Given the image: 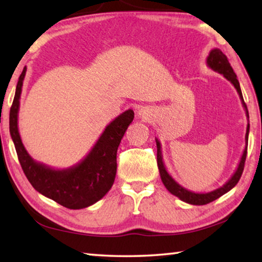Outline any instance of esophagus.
I'll use <instances>...</instances> for the list:
<instances>
[{
	"label": "esophagus",
	"instance_id": "obj_1",
	"mask_svg": "<svg viewBox=\"0 0 262 262\" xmlns=\"http://www.w3.org/2000/svg\"><path fill=\"white\" fill-rule=\"evenodd\" d=\"M137 115H139L140 118H145V115H147V110L143 108V107L139 108V110H137Z\"/></svg>",
	"mask_w": 262,
	"mask_h": 262
}]
</instances>
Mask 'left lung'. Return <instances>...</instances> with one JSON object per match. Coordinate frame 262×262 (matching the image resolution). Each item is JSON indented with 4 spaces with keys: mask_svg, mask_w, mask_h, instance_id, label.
<instances>
[{
    "mask_svg": "<svg viewBox=\"0 0 262 262\" xmlns=\"http://www.w3.org/2000/svg\"><path fill=\"white\" fill-rule=\"evenodd\" d=\"M207 66L210 69L214 70V72H217L223 75V76L228 79V81L231 82L232 85L236 88V90L239 95V98L242 100L243 107L245 108L246 112V117L248 119V111H247V106L244 101L243 95H242V90H241V85H239V82L237 79V75L234 74L233 69L231 66H230L228 57L225 56L223 53H222L221 50L219 48H214L211 50L209 55L207 57ZM248 133H250V122L247 123V128H246V135H245V149H244V152L242 155L241 162L238 164L237 170L234 171V173L232 174L231 178H230L227 183H225L222 187L216 188L211 192L208 193H194L192 190H188L187 188L183 187V186L179 185L177 181L172 178L170 173L166 171V167L164 165L163 162V155H162V145L161 142L156 139V144H157V165H158V170H159V174H161V178L164 186H165L166 189L170 192L171 194H173L174 196L179 198L181 201H184L186 203H189V205H194V206H203L207 205V203H210L212 201H215L216 199H219L222 195H224L225 193H228L229 190H231L234 186L237 185V183L241 179L243 170H244V165H245V161H246V154H247V142H248Z\"/></svg>",
    "mask_w": 262,
    "mask_h": 262,
    "instance_id": "8db88e82",
    "label": "left lung"
}]
</instances>
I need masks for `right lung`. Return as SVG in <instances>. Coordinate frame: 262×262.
Here are the masks:
<instances>
[{
    "label": "right lung",
    "mask_w": 262,
    "mask_h": 262,
    "mask_svg": "<svg viewBox=\"0 0 262 262\" xmlns=\"http://www.w3.org/2000/svg\"><path fill=\"white\" fill-rule=\"evenodd\" d=\"M25 74L26 67L16 86L9 115V129L26 178L35 190L69 209L92 206L112 187L117 173L118 147L134 119V112L127 110L110 122L90 152L79 163L67 168L50 167L30 156L18 132L19 99Z\"/></svg>",
    "instance_id": "1"
}]
</instances>
